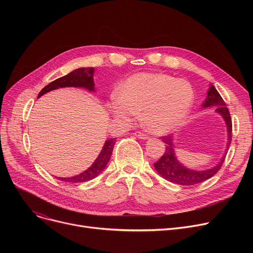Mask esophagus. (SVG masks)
<instances>
[{
	"label": "esophagus",
	"instance_id": "obj_1",
	"mask_svg": "<svg viewBox=\"0 0 253 253\" xmlns=\"http://www.w3.org/2000/svg\"><path fill=\"white\" fill-rule=\"evenodd\" d=\"M134 135H135L136 137L140 138V139H148V138H149V135L143 133V132H141V131H135V132H134Z\"/></svg>",
	"mask_w": 253,
	"mask_h": 253
}]
</instances>
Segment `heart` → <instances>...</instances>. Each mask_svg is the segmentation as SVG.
Here are the masks:
<instances>
[{
	"label": "heart",
	"instance_id": "heart-1",
	"mask_svg": "<svg viewBox=\"0 0 253 253\" xmlns=\"http://www.w3.org/2000/svg\"><path fill=\"white\" fill-rule=\"evenodd\" d=\"M193 99V88L184 80L140 73L126 80L110 108L117 119L127 122L141 112L145 127L155 133H165L182 122Z\"/></svg>",
	"mask_w": 253,
	"mask_h": 253
}]
</instances>
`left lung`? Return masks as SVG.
Segmentation results:
<instances>
[{
  "label": "left lung",
  "mask_w": 253,
  "mask_h": 253,
  "mask_svg": "<svg viewBox=\"0 0 253 253\" xmlns=\"http://www.w3.org/2000/svg\"><path fill=\"white\" fill-rule=\"evenodd\" d=\"M207 93H208V96L203 102V108L215 106V111L219 113L224 119L225 124H227V127H228L229 141H228L227 147L229 149L232 141V120H231L229 109L225 106V102L223 101L222 97L219 95V93L217 92V90L214 88L213 85H210ZM162 139L165 142L166 150L163 156L159 159V161H157L154 164V166L158 173L160 174L163 178L173 183H177L180 185H193L196 183L205 181L213 176L221 168L225 159V156H223L219 164L208 170H204V171L190 170L188 168H185L184 166H182L176 160V158L174 156V150H173L174 145H173L172 137L169 135H165V136H162Z\"/></svg>",
  "instance_id": "8db88e82"
}]
</instances>
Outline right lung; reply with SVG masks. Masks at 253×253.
Returning a JSON list of instances; mask_svg holds the SVG:
<instances>
[{"label": "right lung", "instance_id": "add662e5", "mask_svg": "<svg viewBox=\"0 0 253 253\" xmlns=\"http://www.w3.org/2000/svg\"><path fill=\"white\" fill-rule=\"evenodd\" d=\"M93 74H94V69L93 68H81V69L75 70L68 75L54 80V81L45 86L41 91H40L38 97H41L43 94H45V93L51 90H55L57 88H63V87H84L89 91H94ZM115 143H116V138H111L106 140L95 162L93 163L86 171L73 177H66V178L58 177V179L62 181H69V182H84L96 177L105 168L106 164L109 163Z\"/></svg>", "mask_w": 253, "mask_h": 253}]
</instances>
